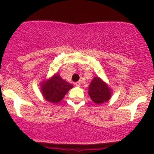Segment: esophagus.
Wrapping results in <instances>:
<instances>
[{"label": "esophagus", "mask_w": 154, "mask_h": 154, "mask_svg": "<svg viewBox=\"0 0 154 154\" xmlns=\"http://www.w3.org/2000/svg\"><path fill=\"white\" fill-rule=\"evenodd\" d=\"M75 85H76V86H80V85H81V82H80V81H79V82H75Z\"/></svg>", "instance_id": "obj_1"}]
</instances>
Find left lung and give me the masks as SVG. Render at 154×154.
I'll return each instance as SVG.
<instances>
[{"label":"left lung","mask_w":154,"mask_h":154,"mask_svg":"<svg viewBox=\"0 0 154 154\" xmlns=\"http://www.w3.org/2000/svg\"><path fill=\"white\" fill-rule=\"evenodd\" d=\"M88 94L96 104H102L111 97V90L99 77H95L88 88Z\"/></svg>","instance_id":"obj_1"}]
</instances>
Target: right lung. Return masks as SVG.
<instances>
[{"instance_id":"obj_1","label":"right lung","mask_w":154,"mask_h":154,"mask_svg":"<svg viewBox=\"0 0 154 154\" xmlns=\"http://www.w3.org/2000/svg\"><path fill=\"white\" fill-rule=\"evenodd\" d=\"M72 87L71 84L63 80L57 73L47 82H44L42 87V94L47 101L58 103L62 100L66 93Z\"/></svg>"}]
</instances>
